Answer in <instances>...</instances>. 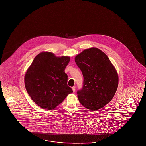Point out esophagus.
<instances>
[{"label": "esophagus", "mask_w": 146, "mask_h": 146, "mask_svg": "<svg viewBox=\"0 0 146 146\" xmlns=\"http://www.w3.org/2000/svg\"><path fill=\"white\" fill-rule=\"evenodd\" d=\"M76 86H74V87H72V91H73V92H75V90H76Z\"/></svg>", "instance_id": "34e87169"}]
</instances>
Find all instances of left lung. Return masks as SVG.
Returning <instances> with one entry per match:
<instances>
[{"label": "left lung", "mask_w": 146, "mask_h": 146, "mask_svg": "<svg viewBox=\"0 0 146 146\" xmlns=\"http://www.w3.org/2000/svg\"><path fill=\"white\" fill-rule=\"evenodd\" d=\"M84 76L82 89L77 91L81 104L96 111L112 100L118 84L115 67L105 53L96 47L83 50L74 58Z\"/></svg>", "instance_id": "left-lung-1"}]
</instances>
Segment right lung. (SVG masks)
I'll return each mask as SVG.
<instances>
[{
  "label": "right lung",
  "instance_id": "add662e5",
  "mask_svg": "<svg viewBox=\"0 0 146 146\" xmlns=\"http://www.w3.org/2000/svg\"><path fill=\"white\" fill-rule=\"evenodd\" d=\"M70 59L69 56L57 57L53 53L43 52L34 58L27 69L25 76L26 90L42 109H55L72 93L65 72Z\"/></svg>",
  "mask_w": 146,
  "mask_h": 146
}]
</instances>
